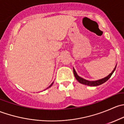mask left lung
<instances>
[{
    "label": "left lung",
    "instance_id": "8db88e82",
    "mask_svg": "<svg viewBox=\"0 0 124 124\" xmlns=\"http://www.w3.org/2000/svg\"><path fill=\"white\" fill-rule=\"evenodd\" d=\"M116 68V65L115 68H114V70H113V71H112V72H111V73L108 76H107V77L102 78V79L98 80H97V81L86 80L84 79V78L79 77V76L77 74V73H76V71H75L74 69H73V72H74V74L75 77H76V78L77 79V80L78 81V82H80V83H82V84H84V85H85L90 86H97L100 85H102V83H105L106 81L108 80L110 78V77L112 76V75L113 74V72H114Z\"/></svg>",
    "mask_w": 124,
    "mask_h": 124
}]
</instances>
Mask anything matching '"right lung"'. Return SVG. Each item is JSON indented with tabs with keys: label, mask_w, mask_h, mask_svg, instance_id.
Wrapping results in <instances>:
<instances>
[{
	"label": "right lung",
	"mask_w": 124,
	"mask_h": 124,
	"mask_svg": "<svg viewBox=\"0 0 124 124\" xmlns=\"http://www.w3.org/2000/svg\"><path fill=\"white\" fill-rule=\"evenodd\" d=\"M53 83H52V84H51V85L49 86V87H51V86H52V85H53Z\"/></svg>",
	"instance_id": "add662e5"
}]
</instances>
